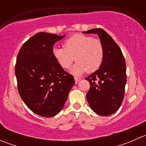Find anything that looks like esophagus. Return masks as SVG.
<instances>
[{
    "label": "esophagus",
    "instance_id": "1",
    "mask_svg": "<svg viewBox=\"0 0 146 146\" xmlns=\"http://www.w3.org/2000/svg\"><path fill=\"white\" fill-rule=\"evenodd\" d=\"M74 78H75V81H76V84L78 83V82L80 81V78H76V77H75Z\"/></svg>",
    "mask_w": 146,
    "mask_h": 146
}]
</instances>
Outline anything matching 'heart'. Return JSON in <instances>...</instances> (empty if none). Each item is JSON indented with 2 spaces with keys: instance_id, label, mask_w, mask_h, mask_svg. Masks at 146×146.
Listing matches in <instances>:
<instances>
[{
  "instance_id": "heart-1",
  "label": "heart",
  "mask_w": 146,
  "mask_h": 146,
  "mask_svg": "<svg viewBox=\"0 0 146 146\" xmlns=\"http://www.w3.org/2000/svg\"><path fill=\"white\" fill-rule=\"evenodd\" d=\"M64 48L54 46L53 56L59 66L68 69L73 61H77L71 73L79 76L100 68L104 58V48L101 41L88 35H74L64 42Z\"/></svg>"
}]
</instances>
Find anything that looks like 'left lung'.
Returning <instances> with one entry per match:
<instances>
[{"label": "left lung", "instance_id": "obj_1", "mask_svg": "<svg viewBox=\"0 0 146 146\" xmlns=\"http://www.w3.org/2000/svg\"><path fill=\"white\" fill-rule=\"evenodd\" d=\"M82 33L97 34L104 48L101 66L85 78L90 84L87 100L96 114L111 115L119 110L124 96L126 83L124 58L119 46L104 29H92Z\"/></svg>", "mask_w": 146, "mask_h": 146}]
</instances>
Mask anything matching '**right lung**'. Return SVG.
I'll return each mask as SVG.
<instances>
[{"mask_svg": "<svg viewBox=\"0 0 146 146\" xmlns=\"http://www.w3.org/2000/svg\"><path fill=\"white\" fill-rule=\"evenodd\" d=\"M64 36L39 32L20 48L15 76L20 97L29 110L44 117L61 111L74 78L59 66L53 56V46Z\"/></svg>", "mask_w": 146, "mask_h": 146, "instance_id": "add662e5", "label": "right lung"}]
</instances>
